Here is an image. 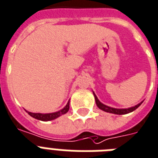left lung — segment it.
<instances>
[{"label": "left lung", "mask_w": 158, "mask_h": 158, "mask_svg": "<svg viewBox=\"0 0 158 158\" xmlns=\"http://www.w3.org/2000/svg\"><path fill=\"white\" fill-rule=\"evenodd\" d=\"M93 94L94 95V99H95V102H96V104L98 106V108L101 110L104 111V112H107V113H113V114H117V115H123V114H127V113H131V112H133L136 109V108H138L140 104L142 103L141 102L140 103H139L137 105L134 106V107H131V108H122V109H118V108H111V107H108V106H106L104 104L101 103L100 101L98 99L97 96L94 94V93L93 92Z\"/></svg>", "instance_id": "8db88e82"}]
</instances>
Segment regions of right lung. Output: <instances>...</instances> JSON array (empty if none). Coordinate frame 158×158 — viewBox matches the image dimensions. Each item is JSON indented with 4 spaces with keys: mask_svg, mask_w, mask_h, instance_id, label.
I'll return each mask as SVG.
<instances>
[{
    "mask_svg": "<svg viewBox=\"0 0 158 158\" xmlns=\"http://www.w3.org/2000/svg\"><path fill=\"white\" fill-rule=\"evenodd\" d=\"M69 110V102L67 103V105L64 107L63 109H61L59 112H56V113H30V112H27L31 117H32L33 118H36L37 120H41V121H51V120H54L57 117H60L61 115L65 114L66 113H68Z\"/></svg>",
    "mask_w": 158,
    "mask_h": 158,
    "instance_id": "obj_1",
    "label": "right lung"
}]
</instances>
